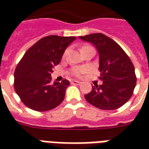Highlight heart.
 Returning <instances> with one entry per match:
<instances>
[{
  "label": "heart",
  "instance_id": "1",
  "mask_svg": "<svg viewBox=\"0 0 149 149\" xmlns=\"http://www.w3.org/2000/svg\"><path fill=\"white\" fill-rule=\"evenodd\" d=\"M85 72H86V71L84 69H80V70H77L75 73L77 75H84L85 74Z\"/></svg>",
  "mask_w": 149,
  "mask_h": 149
}]
</instances>
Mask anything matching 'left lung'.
<instances>
[{"instance_id": "8db88e82", "label": "left lung", "mask_w": 149, "mask_h": 149, "mask_svg": "<svg viewBox=\"0 0 149 149\" xmlns=\"http://www.w3.org/2000/svg\"><path fill=\"white\" fill-rule=\"evenodd\" d=\"M72 37L48 36L28 49L14 72V88L25 106L37 112L53 109L65 99L69 81L52 80L53 66L59 65Z\"/></svg>"}]
</instances>
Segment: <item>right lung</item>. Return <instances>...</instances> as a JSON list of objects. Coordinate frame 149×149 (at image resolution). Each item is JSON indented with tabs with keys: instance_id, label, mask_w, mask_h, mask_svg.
<instances>
[{
	"instance_id": "right-lung-1",
	"label": "right lung",
	"mask_w": 149,
	"mask_h": 149,
	"mask_svg": "<svg viewBox=\"0 0 149 149\" xmlns=\"http://www.w3.org/2000/svg\"><path fill=\"white\" fill-rule=\"evenodd\" d=\"M80 39L97 46L100 54V82H94L84 98L92 105L104 110L123 106L133 94L136 84L131 60L118 44L102 33H93Z\"/></svg>"
}]
</instances>
